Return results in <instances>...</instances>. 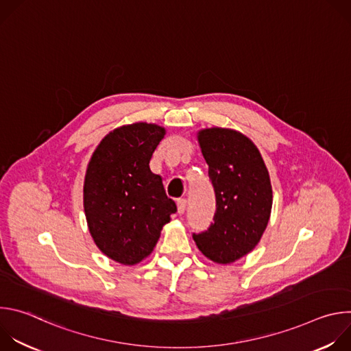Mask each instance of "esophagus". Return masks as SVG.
<instances>
[{
  "instance_id": "obj_1",
  "label": "esophagus",
  "mask_w": 351,
  "mask_h": 351,
  "mask_svg": "<svg viewBox=\"0 0 351 351\" xmlns=\"http://www.w3.org/2000/svg\"><path fill=\"white\" fill-rule=\"evenodd\" d=\"M176 204H178V213H179V214H183V213H184V210H186L187 199H186V198H178Z\"/></svg>"
}]
</instances>
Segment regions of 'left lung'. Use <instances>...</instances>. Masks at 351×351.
Here are the masks:
<instances>
[{
    "mask_svg": "<svg viewBox=\"0 0 351 351\" xmlns=\"http://www.w3.org/2000/svg\"><path fill=\"white\" fill-rule=\"evenodd\" d=\"M208 165L217 210L207 230L193 239L207 258L230 264L258 244L271 215L272 187L268 169L254 143L232 129L198 133Z\"/></svg>",
    "mask_w": 351,
    "mask_h": 351,
    "instance_id": "left-lung-1",
    "label": "left lung"
}]
</instances>
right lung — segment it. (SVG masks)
Segmentation results:
<instances>
[{
    "label": "right lung",
    "instance_id": "obj_1",
    "mask_svg": "<svg viewBox=\"0 0 351 351\" xmlns=\"http://www.w3.org/2000/svg\"><path fill=\"white\" fill-rule=\"evenodd\" d=\"M165 134L153 123L115 129L88 162L83 204L94 243L111 260L134 265L152 254L161 229L178 211L149 160Z\"/></svg>",
    "mask_w": 351,
    "mask_h": 351
}]
</instances>
